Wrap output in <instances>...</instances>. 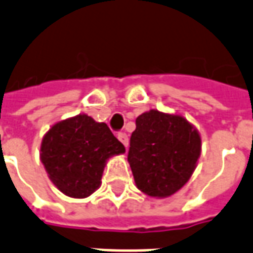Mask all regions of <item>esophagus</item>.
I'll return each instance as SVG.
<instances>
[{
  "label": "esophagus",
  "instance_id": "1",
  "mask_svg": "<svg viewBox=\"0 0 253 253\" xmlns=\"http://www.w3.org/2000/svg\"><path fill=\"white\" fill-rule=\"evenodd\" d=\"M118 139L122 142L125 147L128 146V136H127L126 132H118Z\"/></svg>",
  "mask_w": 253,
  "mask_h": 253
}]
</instances>
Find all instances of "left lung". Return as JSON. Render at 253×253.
<instances>
[{
  "label": "left lung",
  "mask_w": 253,
  "mask_h": 253,
  "mask_svg": "<svg viewBox=\"0 0 253 253\" xmlns=\"http://www.w3.org/2000/svg\"><path fill=\"white\" fill-rule=\"evenodd\" d=\"M127 161L136 187L154 198H167L191 178L200 157L202 139L180 115L150 110L135 121Z\"/></svg>",
  "instance_id": "obj_1"
}]
</instances>
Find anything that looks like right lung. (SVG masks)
<instances>
[{"label": "right lung", "instance_id": "obj_1", "mask_svg": "<svg viewBox=\"0 0 253 253\" xmlns=\"http://www.w3.org/2000/svg\"><path fill=\"white\" fill-rule=\"evenodd\" d=\"M126 151L106 123L86 114L55 123L43 136L41 161L50 180L70 198H87L101 186L106 162Z\"/></svg>", "mask_w": 253, "mask_h": 253}]
</instances>
